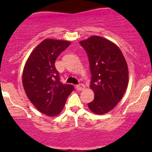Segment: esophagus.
I'll return each mask as SVG.
<instances>
[{
  "mask_svg": "<svg viewBox=\"0 0 152 152\" xmlns=\"http://www.w3.org/2000/svg\"><path fill=\"white\" fill-rule=\"evenodd\" d=\"M76 88L77 90H83L85 89V85L83 84H79V85H76Z\"/></svg>",
  "mask_w": 152,
  "mask_h": 152,
  "instance_id": "esophagus-1",
  "label": "esophagus"
}]
</instances>
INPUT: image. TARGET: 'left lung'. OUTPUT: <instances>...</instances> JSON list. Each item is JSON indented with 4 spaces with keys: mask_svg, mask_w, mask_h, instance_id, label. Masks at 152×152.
Returning a JSON list of instances; mask_svg holds the SVG:
<instances>
[{
    "mask_svg": "<svg viewBox=\"0 0 152 152\" xmlns=\"http://www.w3.org/2000/svg\"><path fill=\"white\" fill-rule=\"evenodd\" d=\"M79 44L88 56L92 75L90 87L95 94L88 107L96 114H105L125 93L129 80L126 62L120 48L105 38L92 36Z\"/></svg>",
    "mask_w": 152,
    "mask_h": 152,
    "instance_id": "left-lung-1",
    "label": "left lung"
}]
</instances>
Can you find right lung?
I'll list each match as a JSON object with an SVG mask.
<instances>
[{
  "mask_svg": "<svg viewBox=\"0 0 152 152\" xmlns=\"http://www.w3.org/2000/svg\"><path fill=\"white\" fill-rule=\"evenodd\" d=\"M69 41L46 39L29 56L23 73V85L30 102L45 115L60 113L71 92L72 85L60 82L55 61L70 45Z\"/></svg>",
  "mask_w": 152,
  "mask_h": 152,
  "instance_id": "obj_1",
  "label": "right lung"
}]
</instances>
